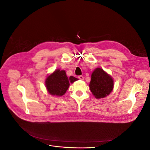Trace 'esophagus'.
Segmentation results:
<instances>
[{
  "instance_id": "obj_1",
  "label": "esophagus",
  "mask_w": 150,
  "mask_h": 150,
  "mask_svg": "<svg viewBox=\"0 0 150 150\" xmlns=\"http://www.w3.org/2000/svg\"><path fill=\"white\" fill-rule=\"evenodd\" d=\"M78 78L81 80H83L84 79V77L83 76H78Z\"/></svg>"
}]
</instances>
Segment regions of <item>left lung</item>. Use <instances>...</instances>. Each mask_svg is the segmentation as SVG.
Wrapping results in <instances>:
<instances>
[{
    "mask_svg": "<svg viewBox=\"0 0 150 150\" xmlns=\"http://www.w3.org/2000/svg\"><path fill=\"white\" fill-rule=\"evenodd\" d=\"M114 82L111 76L101 68H96L91 75L89 88L93 94L97 99L107 96L112 91Z\"/></svg>",
    "mask_w": 150,
    "mask_h": 150,
    "instance_id": "obj_1",
    "label": "left lung"
}]
</instances>
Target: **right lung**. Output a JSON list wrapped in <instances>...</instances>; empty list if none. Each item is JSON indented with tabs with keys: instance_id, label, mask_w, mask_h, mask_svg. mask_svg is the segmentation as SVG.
Segmentation results:
<instances>
[{
	"instance_id": "add662e5",
	"label": "right lung",
	"mask_w": 150,
	"mask_h": 150,
	"mask_svg": "<svg viewBox=\"0 0 150 150\" xmlns=\"http://www.w3.org/2000/svg\"><path fill=\"white\" fill-rule=\"evenodd\" d=\"M78 79L73 76H70L68 78L65 71L57 69L48 76L46 79V86L49 94L61 96L66 93L70 83H74Z\"/></svg>"
}]
</instances>
